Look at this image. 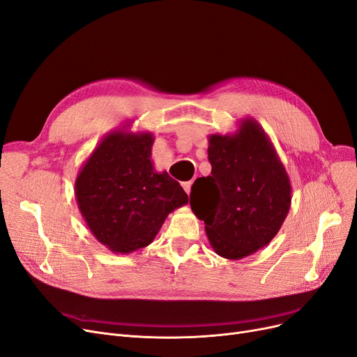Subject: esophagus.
Instances as JSON below:
<instances>
[{"instance_id": "34e87169", "label": "esophagus", "mask_w": 357, "mask_h": 357, "mask_svg": "<svg viewBox=\"0 0 357 357\" xmlns=\"http://www.w3.org/2000/svg\"><path fill=\"white\" fill-rule=\"evenodd\" d=\"M191 187H192V182L188 181V182H182V188L185 190V192L190 194L191 192Z\"/></svg>"}]
</instances>
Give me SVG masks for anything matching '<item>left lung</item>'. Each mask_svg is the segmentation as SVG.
<instances>
[{"label":"left lung","instance_id":"8db88e82","mask_svg":"<svg viewBox=\"0 0 357 357\" xmlns=\"http://www.w3.org/2000/svg\"><path fill=\"white\" fill-rule=\"evenodd\" d=\"M207 151L211 176L194 182L191 208L217 255H252L278 234L290 210L284 165L254 118L241 119L234 134L208 135Z\"/></svg>","mask_w":357,"mask_h":357}]
</instances>
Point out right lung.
Here are the masks:
<instances>
[{"instance_id": "right-lung-1", "label": "right lung", "mask_w": 357, "mask_h": 357, "mask_svg": "<svg viewBox=\"0 0 357 357\" xmlns=\"http://www.w3.org/2000/svg\"><path fill=\"white\" fill-rule=\"evenodd\" d=\"M123 128L103 137L74 187L91 235L114 254H131L150 245L167 214L188 203L179 182L166 170L154 169L153 134Z\"/></svg>"}]
</instances>
